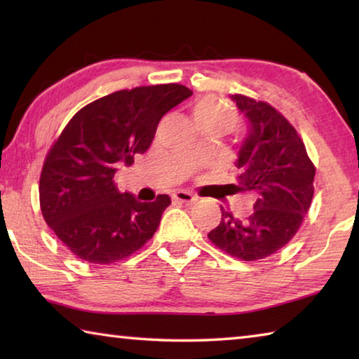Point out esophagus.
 Segmentation results:
<instances>
[{
  "mask_svg": "<svg viewBox=\"0 0 359 359\" xmlns=\"http://www.w3.org/2000/svg\"><path fill=\"white\" fill-rule=\"evenodd\" d=\"M172 199L174 201H179L184 204H193L194 201H196V198H194L190 191H184V190L172 193Z\"/></svg>",
  "mask_w": 359,
  "mask_h": 359,
  "instance_id": "obj_1",
  "label": "esophagus"
}]
</instances>
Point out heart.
<instances>
[{
    "mask_svg": "<svg viewBox=\"0 0 359 359\" xmlns=\"http://www.w3.org/2000/svg\"><path fill=\"white\" fill-rule=\"evenodd\" d=\"M193 118L199 130H214L220 133L229 131L236 125L234 109L217 98H203L193 107Z\"/></svg>",
    "mask_w": 359,
    "mask_h": 359,
    "instance_id": "1",
    "label": "heart"
}]
</instances>
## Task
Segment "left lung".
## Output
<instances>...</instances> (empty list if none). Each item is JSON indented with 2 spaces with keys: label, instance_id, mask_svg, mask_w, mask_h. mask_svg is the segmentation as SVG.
Returning a JSON list of instances; mask_svg holds the SVG:
<instances>
[{
  "label": "left lung",
  "instance_id": "left-lung-1",
  "mask_svg": "<svg viewBox=\"0 0 359 359\" xmlns=\"http://www.w3.org/2000/svg\"><path fill=\"white\" fill-rule=\"evenodd\" d=\"M247 120L234 165L239 187L257 198L253 212L238 218L222 208V222L208 234L214 244L244 261L263 259L293 239L313 198L315 166L302 139L274 107L231 95Z\"/></svg>",
  "mask_w": 359,
  "mask_h": 359
}]
</instances>
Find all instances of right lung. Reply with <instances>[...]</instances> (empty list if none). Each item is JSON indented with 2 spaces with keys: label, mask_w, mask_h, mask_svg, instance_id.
I'll return each mask as SVG.
<instances>
[{
  "label": "right lung",
  "mask_w": 359,
  "mask_h": 359,
  "mask_svg": "<svg viewBox=\"0 0 359 359\" xmlns=\"http://www.w3.org/2000/svg\"><path fill=\"white\" fill-rule=\"evenodd\" d=\"M191 95L179 83L120 90L65 126L44 161L39 201L46 223L76 257L111 264L151 239L171 198L141 203L112 179L150 147L163 115Z\"/></svg>",
  "instance_id": "1"
}]
</instances>
